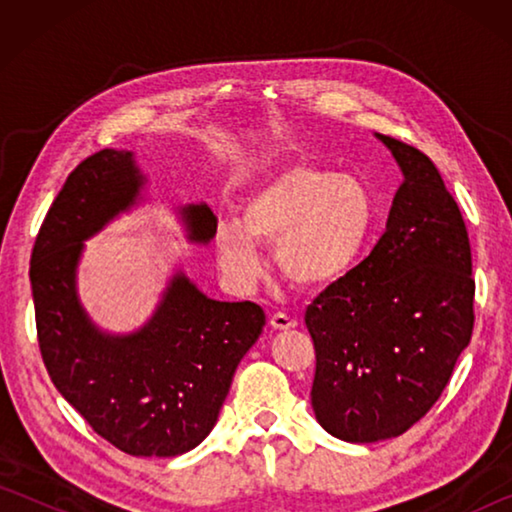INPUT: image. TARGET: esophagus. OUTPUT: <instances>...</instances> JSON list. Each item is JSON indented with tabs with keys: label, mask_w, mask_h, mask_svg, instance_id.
<instances>
[{
	"label": "esophagus",
	"mask_w": 512,
	"mask_h": 512,
	"mask_svg": "<svg viewBox=\"0 0 512 512\" xmlns=\"http://www.w3.org/2000/svg\"><path fill=\"white\" fill-rule=\"evenodd\" d=\"M296 325H298L296 320H293V318L287 316V314H282V311H277V314L271 316V327H273V329H293Z\"/></svg>",
	"instance_id": "34e87169"
}]
</instances>
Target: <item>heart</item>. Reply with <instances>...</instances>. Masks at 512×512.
Listing matches in <instances>:
<instances>
[{"instance_id":"1","label":"heart","mask_w":512,"mask_h":512,"mask_svg":"<svg viewBox=\"0 0 512 512\" xmlns=\"http://www.w3.org/2000/svg\"><path fill=\"white\" fill-rule=\"evenodd\" d=\"M379 225V201L366 178L316 164H291L250 192L239 219L216 230V257L237 284L262 277L259 246H275L284 280L305 291L343 282L366 259Z\"/></svg>"}]
</instances>
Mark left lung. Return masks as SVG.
Segmentation results:
<instances>
[{"instance_id": "1", "label": "left lung", "mask_w": 512, "mask_h": 512, "mask_svg": "<svg viewBox=\"0 0 512 512\" xmlns=\"http://www.w3.org/2000/svg\"><path fill=\"white\" fill-rule=\"evenodd\" d=\"M404 180L386 232L357 271L307 307L316 350L311 406L348 443H377L429 413L474 329L470 237L420 149L377 135Z\"/></svg>"}]
</instances>
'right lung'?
I'll return each instance as SVG.
<instances>
[{"label": "right lung", "mask_w": 512, "mask_h": 512, "mask_svg": "<svg viewBox=\"0 0 512 512\" xmlns=\"http://www.w3.org/2000/svg\"><path fill=\"white\" fill-rule=\"evenodd\" d=\"M133 153L103 149L69 173L31 253V291L42 361L85 422L131 456H178L201 445L219 418L232 375L266 323L255 302L203 296L173 275L140 332L101 334L74 289L83 241L140 196ZM192 241H210L216 216L185 210Z\"/></svg>", "instance_id": "add662e5"}]
</instances>
